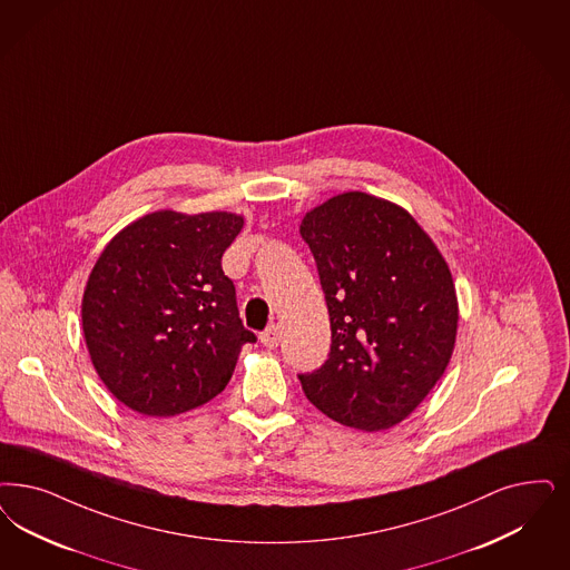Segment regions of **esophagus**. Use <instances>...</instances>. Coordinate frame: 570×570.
<instances>
[{"label": "esophagus", "mask_w": 570, "mask_h": 570, "mask_svg": "<svg viewBox=\"0 0 570 570\" xmlns=\"http://www.w3.org/2000/svg\"><path fill=\"white\" fill-rule=\"evenodd\" d=\"M279 326L277 324H272L269 328H265L263 333H261V343L267 347V350H275L277 345H279Z\"/></svg>", "instance_id": "34e87169"}]
</instances>
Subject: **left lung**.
<instances>
[{"label": "left lung", "instance_id": "1", "mask_svg": "<svg viewBox=\"0 0 570 570\" xmlns=\"http://www.w3.org/2000/svg\"><path fill=\"white\" fill-rule=\"evenodd\" d=\"M298 232L333 331L324 366L298 374L303 392L341 425L390 430L451 362L459 303L449 263L409 210L362 191L315 206Z\"/></svg>", "mask_w": 570, "mask_h": 570}]
</instances>
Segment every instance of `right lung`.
I'll list each match as a JSON object with an SVG mask.
<instances>
[{"mask_svg": "<svg viewBox=\"0 0 570 570\" xmlns=\"http://www.w3.org/2000/svg\"><path fill=\"white\" fill-rule=\"evenodd\" d=\"M242 227L236 213L157 210L100 253L81 328L100 381L135 413L175 416L206 404L229 383L242 345L255 343L220 267Z\"/></svg>", "mask_w": 570, "mask_h": 570, "instance_id": "add662e5", "label": "right lung"}]
</instances>
